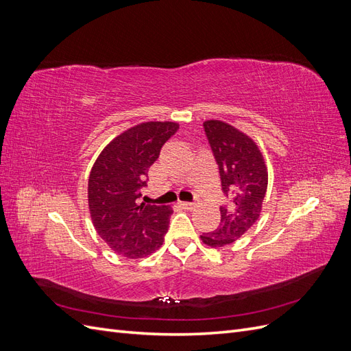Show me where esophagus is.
I'll list each match as a JSON object with an SVG mask.
<instances>
[{"instance_id": "esophagus-1", "label": "esophagus", "mask_w": 351, "mask_h": 351, "mask_svg": "<svg viewBox=\"0 0 351 351\" xmlns=\"http://www.w3.org/2000/svg\"><path fill=\"white\" fill-rule=\"evenodd\" d=\"M180 205H182L184 209H192L195 206V202H180Z\"/></svg>"}]
</instances>
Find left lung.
Returning <instances> with one entry per match:
<instances>
[{
	"mask_svg": "<svg viewBox=\"0 0 351 351\" xmlns=\"http://www.w3.org/2000/svg\"><path fill=\"white\" fill-rule=\"evenodd\" d=\"M204 129L228 202L219 208V226L200 239L210 247H222L239 240L258 221L268 187V168L258 145L236 127L208 120Z\"/></svg>",
	"mask_w": 351,
	"mask_h": 351,
	"instance_id": "left-lung-1",
	"label": "left lung"
}]
</instances>
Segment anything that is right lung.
Segmentation results:
<instances>
[{
	"mask_svg": "<svg viewBox=\"0 0 351 351\" xmlns=\"http://www.w3.org/2000/svg\"><path fill=\"white\" fill-rule=\"evenodd\" d=\"M178 130L174 121H147L123 132L95 161L88 183L93 227L124 258L139 259L162 246L173 209L139 204L149 167Z\"/></svg>",
	"mask_w": 351,
	"mask_h": 351,
	"instance_id": "right-lung-1",
	"label": "right lung"
}]
</instances>
